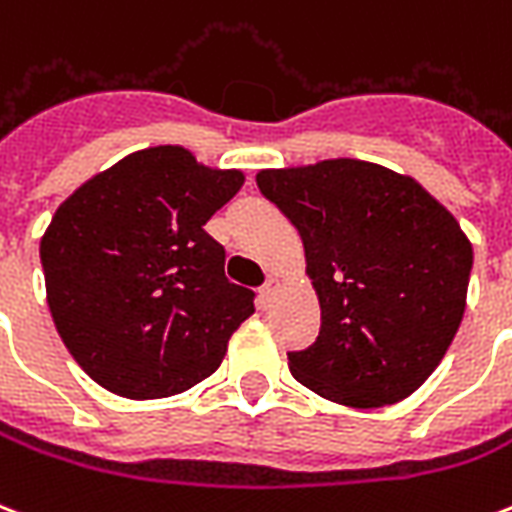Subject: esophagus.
Instances as JSON below:
<instances>
[{"mask_svg": "<svg viewBox=\"0 0 512 512\" xmlns=\"http://www.w3.org/2000/svg\"><path fill=\"white\" fill-rule=\"evenodd\" d=\"M276 290H279V279H276V276H268L263 287H260V298H263V303H271Z\"/></svg>", "mask_w": 512, "mask_h": 512, "instance_id": "34e87169", "label": "esophagus"}]
</instances>
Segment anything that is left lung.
<instances>
[{
	"label": "left lung",
	"mask_w": 512,
	"mask_h": 512,
	"mask_svg": "<svg viewBox=\"0 0 512 512\" xmlns=\"http://www.w3.org/2000/svg\"><path fill=\"white\" fill-rule=\"evenodd\" d=\"M260 193L303 239L322 327L287 351L292 376L325 400L392 405L438 368L464 314L473 247L454 214L376 163L260 171Z\"/></svg>",
	"instance_id": "8db88e82"
}]
</instances>
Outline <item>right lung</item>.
<instances>
[{"mask_svg": "<svg viewBox=\"0 0 512 512\" xmlns=\"http://www.w3.org/2000/svg\"><path fill=\"white\" fill-rule=\"evenodd\" d=\"M241 182V171L204 169L182 147H152L58 206L39 244L48 306L96 384L152 400L220 368L255 292L228 282L225 249L204 225Z\"/></svg>", "mask_w": 512, "mask_h": 512, "instance_id": "obj_1", "label": "right lung"}]
</instances>
